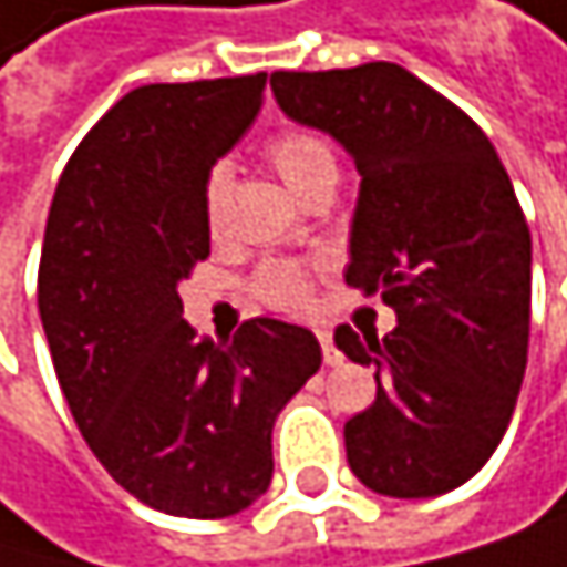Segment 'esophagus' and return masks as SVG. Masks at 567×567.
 Returning <instances> with one entry per match:
<instances>
[{
	"mask_svg": "<svg viewBox=\"0 0 567 567\" xmlns=\"http://www.w3.org/2000/svg\"><path fill=\"white\" fill-rule=\"evenodd\" d=\"M318 341H321V351H324V364H338V361H341V351L334 348V338H331L328 328L318 331Z\"/></svg>",
	"mask_w": 567,
	"mask_h": 567,
	"instance_id": "1",
	"label": "esophagus"
}]
</instances>
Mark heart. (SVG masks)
<instances>
[{"mask_svg": "<svg viewBox=\"0 0 567 567\" xmlns=\"http://www.w3.org/2000/svg\"><path fill=\"white\" fill-rule=\"evenodd\" d=\"M270 165L277 175L287 182L290 192H297L300 199L315 195L324 185H338V152L331 145V137H324L315 127H287L280 131L270 148H267ZM226 203H229V168L216 165L206 178V223L213 233L223 229L226 223ZM310 287H315V267L303 264H267L257 274V293L264 303L297 315L310 300Z\"/></svg>", "mask_w": 567, "mask_h": 567, "instance_id": "obj_1", "label": "heart"}]
</instances>
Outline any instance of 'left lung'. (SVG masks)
<instances>
[{"mask_svg":"<svg viewBox=\"0 0 567 567\" xmlns=\"http://www.w3.org/2000/svg\"><path fill=\"white\" fill-rule=\"evenodd\" d=\"M280 111L331 134L361 175L348 287L395 331H334L375 368V402L344 422L348 466L385 497H440L507 433L527 368L530 233L491 137L399 63L270 76Z\"/></svg>","mask_w":567,"mask_h":567,"instance_id":"left-lung-1","label":"left lung"}]
</instances>
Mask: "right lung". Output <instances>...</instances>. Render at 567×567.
I'll use <instances>...</instances> for the list:
<instances>
[{
  "mask_svg": "<svg viewBox=\"0 0 567 567\" xmlns=\"http://www.w3.org/2000/svg\"><path fill=\"white\" fill-rule=\"evenodd\" d=\"M267 73L148 83L70 155L47 219L40 321L76 430L162 514L246 511L274 476V422L321 368L307 328L252 318L195 338L178 284L209 257L206 178L264 104Z\"/></svg>",
  "mask_w": 567,
  "mask_h": 567,
  "instance_id": "add662e5",
  "label": "right lung"
}]
</instances>
